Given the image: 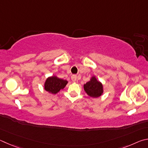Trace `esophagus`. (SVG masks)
Segmentation results:
<instances>
[{
    "mask_svg": "<svg viewBox=\"0 0 148 148\" xmlns=\"http://www.w3.org/2000/svg\"><path fill=\"white\" fill-rule=\"evenodd\" d=\"M71 80L73 82H75L77 81V76L76 75H72L71 76Z\"/></svg>",
    "mask_w": 148,
    "mask_h": 148,
    "instance_id": "1",
    "label": "esophagus"
}]
</instances>
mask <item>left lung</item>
<instances>
[{
  "mask_svg": "<svg viewBox=\"0 0 148 148\" xmlns=\"http://www.w3.org/2000/svg\"><path fill=\"white\" fill-rule=\"evenodd\" d=\"M84 89L89 96L96 98L101 95L103 92V85L93 77L90 81L84 84Z\"/></svg>",
  "mask_w": 148,
  "mask_h": 148,
  "instance_id": "1",
  "label": "left lung"
}]
</instances>
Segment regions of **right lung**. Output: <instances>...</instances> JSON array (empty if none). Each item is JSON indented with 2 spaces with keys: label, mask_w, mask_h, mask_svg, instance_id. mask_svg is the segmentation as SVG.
Wrapping results in <instances>:
<instances>
[{
  "label": "right lung",
  "mask_w": 148,
  "mask_h": 148,
  "mask_svg": "<svg viewBox=\"0 0 148 148\" xmlns=\"http://www.w3.org/2000/svg\"><path fill=\"white\" fill-rule=\"evenodd\" d=\"M67 81L66 80L59 79L53 76L46 80L45 82V90L53 94H56L60 90L63 89L66 86Z\"/></svg>",
  "instance_id": "add662e5"
}]
</instances>
